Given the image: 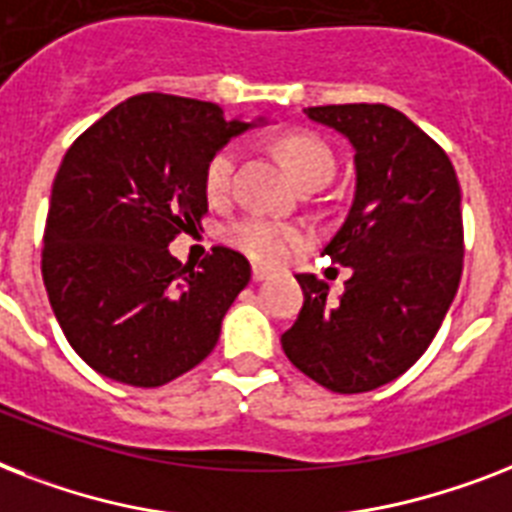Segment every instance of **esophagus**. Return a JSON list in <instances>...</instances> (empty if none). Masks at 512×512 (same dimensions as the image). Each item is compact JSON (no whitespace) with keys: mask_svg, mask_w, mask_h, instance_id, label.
Returning a JSON list of instances; mask_svg holds the SVG:
<instances>
[{"mask_svg":"<svg viewBox=\"0 0 512 512\" xmlns=\"http://www.w3.org/2000/svg\"><path fill=\"white\" fill-rule=\"evenodd\" d=\"M270 273L265 268H252V281H255V284H260V281H265V278H268Z\"/></svg>","mask_w":512,"mask_h":512,"instance_id":"esophagus-1","label":"esophagus"}]
</instances>
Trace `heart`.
I'll list each match as a JSON object with an SVG mask.
<instances>
[{
    "label": "heart",
    "mask_w": 512,
    "mask_h": 512,
    "mask_svg": "<svg viewBox=\"0 0 512 512\" xmlns=\"http://www.w3.org/2000/svg\"><path fill=\"white\" fill-rule=\"evenodd\" d=\"M276 147L297 184L307 178H328L334 170V157L326 144L315 136L284 134ZM236 160H239L236 147H223L210 157L205 168L207 197L215 202L228 197ZM226 239L249 260L260 265H278L310 242V231L299 223H281V220L265 218V215H244L226 228Z\"/></svg>",
    "instance_id": "obj_1"
}]
</instances>
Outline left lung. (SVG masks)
Segmentation results:
<instances>
[{"label": "left lung", "instance_id": "left-lung-1", "mask_svg": "<svg viewBox=\"0 0 512 512\" xmlns=\"http://www.w3.org/2000/svg\"><path fill=\"white\" fill-rule=\"evenodd\" d=\"M355 149V199L323 255L352 270L344 294L299 273L305 302L281 336L299 371L339 394L389 384L429 350L463 273L460 184L450 157L386 105L307 107Z\"/></svg>", "mask_w": 512, "mask_h": 512}]
</instances>
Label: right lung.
<instances>
[{"label":"right lung","instance_id":"1","mask_svg":"<svg viewBox=\"0 0 512 512\" xmlns=\"http://www.w3.org/2000/svg\"><path fill=\"white\" fill-rule=\"evenodd\" d=\"M252 126L213 102L152 91L112 107L65 152L41 276L62 334L97 373L152 389L213 352L252 276L247 257L215 247L194 270L168 244L207 213L210 157Z\"/></svg>","mask_w":512,"mask_h":512}]
</instances>
